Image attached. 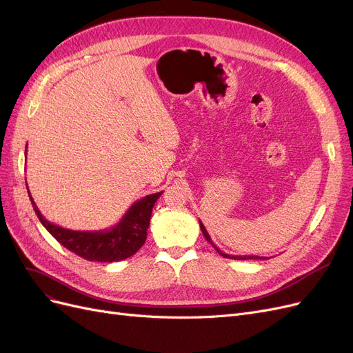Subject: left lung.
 <instances>
[{
  "mask_svg": "<svg viewBox=\"0 0 353 353\" xmlns=\"http://www.w3.org/2000/svg\"><path fill=\"white\" fill-rule=\"evenodd\" d=\"M199 223H201V229H202V232H203V235H205V238H206V241L208 242H210L212 243V247L216 250L222 256H225V258H231V259H268V256H258V255H232V254H225L223 251H221L216 245L213 243V241H212V238H210V235L208 234V231H206V228H205V225L199 221Z\"/></svg>",
  "mask_w": 353,
  "mask_h": 353,
  "instance_id": "left-lung-1",
  "label": "left lung"
}]
</instances>
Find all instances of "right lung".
<instances>
[{
    "mask_svg": "<svg viewBox=\"0 0 353 353\" xmlns=\"http://www.w3.org/2000/svg\"><path fill=\"white\" fill-rule=\"evenodd\" d=\"M27 192L37 218L40 219L41 225L48 229L49 234L76 255L88 259V261L98 263L122 261V259H127L143 247L147 239V229L152 208H154V203L163 193H152L134 202L121 221L110 229H102V231H72V229L57 226L44 219L34 199L30 194L28 188Z\"/></svg>",
    "mask_w": 353,
    "mask_h": 353,
    "instance_id": "right-lung-1",
    "label": "right lung"
}]
</instances>
